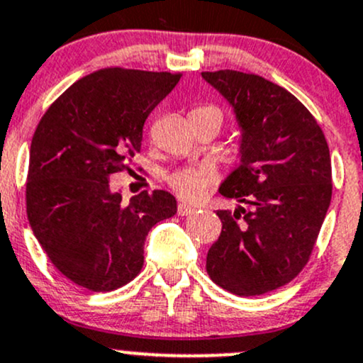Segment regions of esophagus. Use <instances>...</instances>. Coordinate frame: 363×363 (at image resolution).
Listing matches in <instances>:
<instances>
[{
	"label": "esophagus",
	"instance_id": "1",
	"mask_svg": "<svg viewBox=\"0 0 363 363\" xmlns=\"http://www.w3.org/2000/svg\"><path fill=\"white\" fill-rule=\"evenodd\" d=\"M194 212H196V208H194V206L186 205V203H179L177 213L181 215V217H188V215H193Z\"/></svg>",
	"mask_w": 363,
	"mask_h": 363
}]
</instances>
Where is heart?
<instances>
[{"instance_id": "obj_1", "label": "heart", "mask_w": 363, "mask_h": 363, "mask_svg": "<svg viewBox=\"0 0 363 363\" xmlns=\"http://www.w3.org/2000/svg\"><path fill=\"white\" fill-rule=\"evenodd\" d=\"M203 108H212V106H203ZM215 181H217V174L210 167H194V169L177 170V172L170 174L167 177L169 188L186 201L200 200L203 194L215 184Z\"/></svg>"}]
</instances>
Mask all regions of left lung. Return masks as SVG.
I'll return each mask as SVG.
<instances>
[{"instance_id":"8db88e82","label":"left lung","mask_w":363,"mask_h":363,"mask_svg":"<svg viewBox=\"0 0 363 363\" xmlns=\"http://www.w3.org/2000/svg\"><path fill=\"white\" fill-rule=\"evenodd\" d=\"M201 75L234 106L242 129L241 165L220 186L241 206L217 212L222 233L206 272L225 291L258 296L308 264L333 196L329 146L315 117L284 87L238 70Z\"/></svg>"}]
</instances>
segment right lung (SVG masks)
Segmentation results:
<instances>
[{"instance_id": "1", "label": "right lung", "mask_w": 363, "mask_h": 363, "mask_svg": "<svg viewBox=\"0 0 363 363\" xmlns=\"http://www.w3.org/2000/svg\"><path fill=\"white\" fill-rule=\"evenodd\" d=\"M182 74L106 67L51 103L30 143L27 218L60 272L89 291H113L141 272L145 240L177 201L141 191L123 205L108 179L141 151L143 125Z\"/></svg>"}]
</instances>
